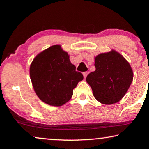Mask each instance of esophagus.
<instances>
[{
	"label": "esophagus",
	"instance_id": "esophagus-1",
	"mask_svg": "<svg viewBox=\"0 0 149 149\" xmlns=\"http://www.w3.org/2000/svg\"><path fill=\"white\" fill-rule=\"evenodd\" d=\"M87 74H88V72H83V75H84V78L85 79V78H86V77H87Z\"/></svg>",
	"mask_w": 149,
	"mask_h": 149
}]
</instances>
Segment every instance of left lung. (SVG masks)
<instances>
[{
	"instance_id": "left-lung-1",
	"label": "left lung",
	"mask_w": 149,
	"mask_h": 149,
	"mask_svg": "<svg viewBox=\"0 0 149 149\" xmlns=\"http://www.w3.org/2000/svg\"><path fill=\"white\" fill-rule=\"evenodd\" d=\"M95 71L87 75L86 81L94 97L104 104H112L124 97L133 78L132 67L114 50L95 57Z\"/></svg>"
}]
</instances>
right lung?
<instances>
[{
	"mask_svg": "<svg viewBox=\"0 0 149 149\" xmlns=\"http://www.w3.org/2000/svg\"><path fill=\"white\" fill-rule=\"evenodd\" d=\"M29 74L37 97L53 107H60L69 101L73 90L84 79V75L75 71L68 54L60 45L37 54L30 65Z\"/></svg>",
	"mask_w": 149,
	"mask_h": 149,
	"instance_id": "right-lung-1",
	"label": "right lung"
}]
</instances>
